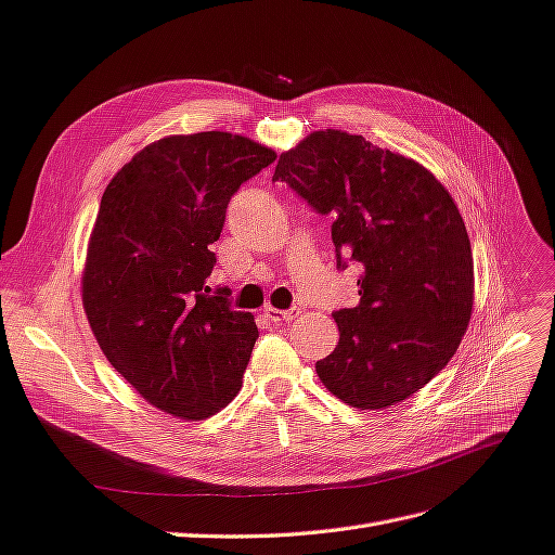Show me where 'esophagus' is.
Returning a JSON list of instances; mask_svg holds the SVG:
<instances>
[{
    "label": "esophagus",
    "mask_w": 555,
    "mask_h": 555,
    "mask_svg": "<svg viewBox=\"0 0 555 555\" xmlns=\"http://www.w3.org/2000/svg\"><path fill=\"white\" fill-rule=\"evenodd\" d=\"M302 313L299 309H288V311H281V309H264V319L272 321V323H293L297 315Z\"/></svg>",
    "instance_id": "esophagus-1"
}]
</instances>
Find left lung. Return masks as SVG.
Returning <instances> with one entry per match:
<instances>
[{"instance_id":"1","label":"left lung","mask_w":555,"mask_h":555,"mask_svg":"<svg viewBox=\"0 0 555 555\" xmlns=\"http://www.w3.org/2000/svg\"><path fill=\"white\" fill-rule=\"evenodd\" d=\"M272 181L332 218L337 267H362L360 302L332 313L339 344L315 374L356 409L406 400L447 367L472 315V246L449 190L411 157L341 130L281 153Z\"/></svg>"}]
</instances>
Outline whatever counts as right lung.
I'll list each match as a JSON object with an SVG mask.
<instances>
[{"label": "right lung", "mask_w": 555, "mask_h": 555, "mask_svg": "<svg viewBox=\"0 0 555 555\" xmlns=\"http://www.w3.org/2000/svg\"><path fill=\"white\" fill-rule=\"evenodd\" d=\"M276 153L230 132L173 134L106 185L83 269V309L114 370L183 421L228 406L258 339L253 315L209 295L211 244L240 185Z\"/></svg>", "instance_id": "obj_1"}]
</instances>
